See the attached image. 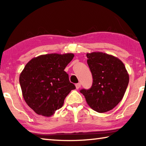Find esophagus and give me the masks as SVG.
<instances>
[{
	"label": "esophagus",
	"mask_w": 146,
	"mask_h": 146,
	"mask_svg": "<svg viewBox=\"0 0 146 146\" xmlns=\"http://www.w3.org/2000/svg\"><path fill=\"white\" fill-rule=\"evenodd\" d=\"M80 86H81V84H80V83L76 84H75V87H76V90H78V89L80 88Z\"/></svg>",
	"instance_id": "34e87169"
}]
</instances>
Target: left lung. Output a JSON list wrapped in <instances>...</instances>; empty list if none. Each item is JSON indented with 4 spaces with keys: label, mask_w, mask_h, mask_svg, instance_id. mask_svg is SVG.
Returning <instances> with one entry per match:
<instances>
[{
    "label": "left lung",
    "mask_w": 146,
    "mask_h": 146,
    "mask_svg": "<svg viewBox=\"0 0 146 146\" xmlns=\"http://www.w3.org/2000/svg\"><path fill=\"white\" fill-rule=\"evenodd\" d=\"M87 62L93 76V84L80 93L88 104L98 113L113 110L124 95L129 74L119 58L102 52L88 53Z\"/></svg>",
    "instance_id": "left-lung-1"
}]
</instances>
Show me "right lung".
Wrapping results in <instances>:
<instances>
[{
	"instance_id": "right-lung-1",
	"label": "right lung",
	"mask_w": 146,
	"mask_h": 146,
	"mask_svg": "<svg viewBox=\"0 0 146 146\" xmlns=\"http://www.w3.org/2000/svg\"><path fill=\"white\" fill-rule=\"evenodd\" d=\"M73 57V53L46 54L26 64L19 82L24 100L36 114L51 117L76 88L64 71Z\"/></svg>"
}]
</instances>
